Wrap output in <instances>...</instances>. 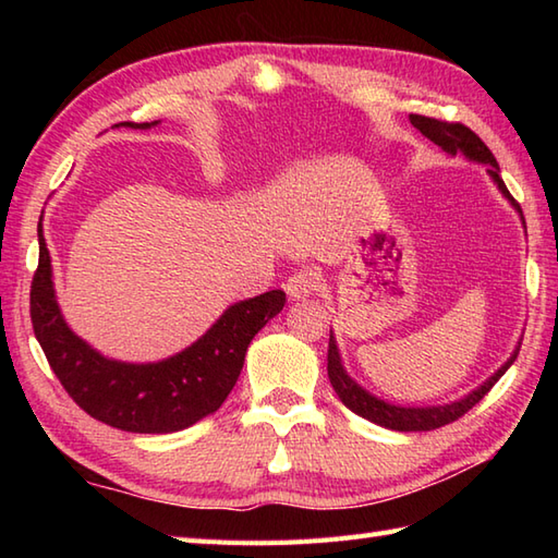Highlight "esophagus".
Returning a JSON list of instances; mask_svg holds the SVG:
<instances>
[{"instance_id":"obj_1","label":"esophagus","mask_w":558,"mask_h":558,"mask_svg":"<svg viewBox=\"0 0 558 558\" xmlns=\"http://www.w3.org/2000/svg\"><path fill=\"white\" fill-rule=\"evenodd\" d=\"M318 288H322V276L314 268H302L298 272H292L286 282V292L290 300H304L314 294Z\"/></svg>"}]
</instances>
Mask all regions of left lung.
I'll list each match as a JSON object with an SVG mask.
<instances>
[{"label": "left lung", "mask_w": 558, "mask_h": 558, "mask_svg": "<svg viewBox=\"0 0 558 558\" xmlns=\"http://www.w3.org/2000/svg\"><path fill=\"white\" fill-rule=\"evenodd\" d=\"M410 122L422 136L434 141L436 146H441L446 153H450V156L462 153V156L470 160L487 165L489 168L487 172L496 182V186H499V192L508 201H511L513 208L520 213V218H523V210H520L515 198L511 196V192H508L504 180H501L499 162H496L487 144H484V141L475 132H472L470 126L460 124V122L432 120V117H422V114H410ZM518 350H520V345L511 354V360H508L492 378H487L482 386L472 390V393H468L465 398H460L456 402H450V405H436V408H400V405H390V402L372 396L369 390H364L357 381H354V378L348 376L345 366H342V362H340V352H338L333 336H330V340H328V378H330V386H333L338 398L342 400V405L350 408L354 414H360V417L369 420L378 426H386V429H393V432H432V429H438V426L456 422L468 410L475 408L477 402L489 393L492 386L508 372V366L515 362Z\"/></svg>", "instance_id": "left-lung-1"}]
</instances>
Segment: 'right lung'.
<instances>
[{
    "label": "right lung",
    "instance_id": "add662e5",
    "mask_svg": "<svg viewBox=\"0 0 558 558\" xmlns=\"http://www.w3.org/2000/svg\"><path fill=\"white\" fill-rule=\"evenodd\" d=\"M122 124L150 129L158 122ZM38 242V270L31 282L35 338L76 405L93 420L122 432L170 434L216 412L240 378L248 342L286 306V292L270 290L228 306L194 345L168 360L150 364L108 360L66 326L54 298L52 260L43 228Z\"/></svg>",
    "mask_w": 558,
    "mask_h": 558
}]
</instances>
